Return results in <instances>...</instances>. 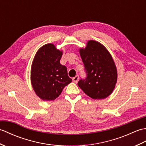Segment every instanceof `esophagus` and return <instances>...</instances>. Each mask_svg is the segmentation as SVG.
<instances>
[{
  "instance_id": "esophagus-1",
  "label": "esophagus",
  "mask_w": 146,
  "mask_h": 146,
  "mask_svg": "<svg viewBox=\"0 0 146 146\" xmlns=\"http://www.w3.org/2000/svg\"><path fill=\"white\" fill-rule=\"evenodd\" d=\"M73 82L75 83H77L79 80V76L78 75H76L74 78H73Z\"/></svg>"
}]
</instances>
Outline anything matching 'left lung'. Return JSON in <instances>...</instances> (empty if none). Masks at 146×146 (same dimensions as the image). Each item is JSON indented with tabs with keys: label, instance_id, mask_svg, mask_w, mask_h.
Segmentation results:
<instances>
[{
	"label": "left lung",
	"instance_id": "8db88e82",
	"mask_svg": "<svg viewBox=\"0 0 146 146\" xmlns=\"http://www.w3.org/2000/svg\"><path fill=\"white\" fill-rule=\"evenodd\" d=\"M79 52L87 73L78 82L79 87L95 100L108 97L117 82V67L109 51L100 42L89 40Z\"/></svg>",
	"mask_w": 146,
	"mask_h": 146
}]
</instances>
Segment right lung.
<instances>
[{"label": "right lung", "mask_w": 146, "mask_h": 146, "mask_svg": "<svg viewBox=\"0 0 146 146\" xmlns=\"http://www.w3.org/2000/svg\"><path fill=\"white\" fill-rule=\"evenodd\" d=\"M63 51L48 43L40 48L33 59L31 82L34 91L44 101L54 100L72 82L66 67L60 63Z\"/></svg>", "instance_id": "obj_1"}]
</instances>
